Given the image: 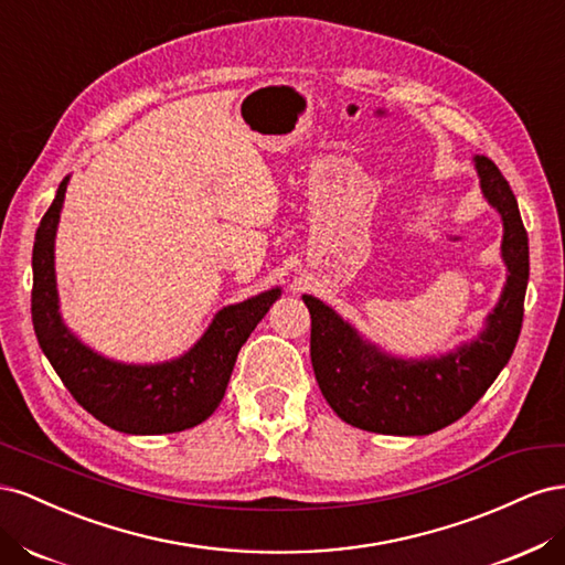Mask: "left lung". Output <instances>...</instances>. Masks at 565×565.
Masks as SVG:
<instances>
[{
    "label": "left lung",
    "mask_w": 565,
    "mask_h": 565,
    "mask_svg": "<svg viewBox=\"0 0 565 565\" xmlns=\"http://www.w3.org/2000/svg\"><path fill=\"white\" fill-rule=\"evenodd\" d=\"M488 202L504 224L507 285L486 330L469 344L403 361L365 341L328 303L303 295L311 313V363L324 401L351 426L391 436H426L465 417L516 349L527 287V233L519 202L490 158H473Z\"/></svg>",
    "instance_id": "1"
}]
</instances>
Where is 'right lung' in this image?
<instances>
[{
  "label": "right lung",
  "instance_id": "1",
  "mask_svg": "<svg viewBox=\"0 0 565 565\" xmlns=\"http://www.w3.org/2000/svg\"><path fill=\"white\" fill-rule=\"evenodd\" d=\"M67 177L40 221L32 247V324L44 355L73 398L122 434L156 436L193 429L224 398L237 351L280 297V287L221 309L198 344L177 361L125 365L108 361L65 328L58 313L54 241Z\"/></svg>",
  "mask_w": 565,
  "mask_h": 565
}]
</instances>
